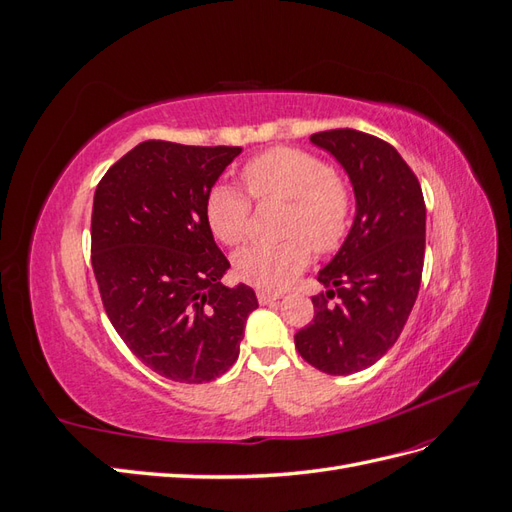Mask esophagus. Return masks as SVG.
I'll return each mask as SVG.
<instances>
[{
    "label": "esophagus",
    "instance_id": "1",
    "mask_svg": "<svg viewBox=\"0 0 512 512\" xmlns=\"http://www.w3.org/2000/svg\"><path fill=\"white\" fill-rule=\"evenodd\" d=\"M256 297H258L260 305H267V303H273L277 299H282L284 294L282 292H273V290H265V288H258L256 290Z\"/></svg>",
    "mask_w": 512,
    "mask_h": 512
}]
</instances>
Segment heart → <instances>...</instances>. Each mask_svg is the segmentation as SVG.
I'll return each mask as SVG.
<instances>
[{"instance_id":"b5f03b06","label":"heart","mask_w":512,"mask_h":512,"mask_svg":"<svg viewBox=\"0 0 512 512\" xmlns=\"http://www.w3.org/2000/svg\"><path fill=\"white\" fill-rule=\"evenodd\" d=\"M256 200H288L284 241L254 243L235 258L239 280L265 290L290 284L318 254L335 252L348 235L352 190L348 181L314 153L297 147H271L241 168ZM252 200L230 185H215L205 200V220L226 245H239L252 226Z\"/></svg>"}]
</instances>
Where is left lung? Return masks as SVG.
I'll list each match as a JSON object with an SVG mask.
<instances>
[{
	"label": "left lung",
	"mask_w": 512,
	"mask_h": 512,
	"mask_svg": "<svg viewBox=\"0 0 512 512\" xmlns=\"http://www.w3.org/2000/svg\"><path fill=\"white\" fill-rule=\"evenodd\" d=\"M354 185L356 218L342 250L318 273L314 320L294 335L303 359L348 376L391 350L412 312L425 260V198L412 168L382 138L352 128L309 136Z\"/></svg>",
	"instance_id": "1"
}]
</instances>
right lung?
Returning a JSON list of instances; mask_svg holds the SVG:
<instances>
[{"label":"right lung","instance_id":"obj_1","mask_svg":"<svg viewBox=\"0 0 512 512\" xmlns=\"http://www.w3.org/2000/svg\"><path fill=\"white\" fill-rule=\"evenodd\" d=\"M241 147L145 141L100 179L91 211V267L123 344L162 378L203 384L235 365L250 286H222L230 267L205 200Z\"/></svg>","mask_w":512,"mask_h":512}]
</instances>
